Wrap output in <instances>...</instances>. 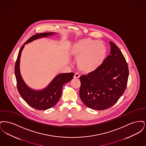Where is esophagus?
<instances>
[{"mask_svg": "<svg viewBox=\"0 0 146 146\" xmlns=\"http://www.w3.org/2000/svg\"><path fill=\"white\" fill-rule=\"evenodd\" d=\"M74 78H79V77H80V75H79V73H76L75 74H74Z\"/></svg>", "mask_w": 146, "mask_h": 146, "instance_id": "34e87169", "label": "esophagus"}]
</instances>
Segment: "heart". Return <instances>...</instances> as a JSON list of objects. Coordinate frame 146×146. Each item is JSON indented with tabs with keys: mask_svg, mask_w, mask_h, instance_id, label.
Wrapping results in <instances>:
<instances>
[{
	"mask_svg": "<svg viewBox=\"0 0 146 146\" xmlns=\"http://www.w3.org/2000/svg\"><path fill=\"white\" fill-rule=\"evenodd\" d=\"M106 52L103 42L90 38L78 40L71 48L72 54L77 58L78 67L85 72L97 70L104 62Z\"/></svg>",
	"mask_w": 146,
	"mask_h": 146,
	"instance_id": "b5f03b06",
	"label": "heart"
}]
</instances>
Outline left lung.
<instances>
[{
    "mask_svg": "<svg viewBox=\"0 0 146 146\" xmlns=\"http://www.w3.org/2000/svg\"><path fill=\"white\" fill-rule=\"evenodd\" d=\"M110 54L97 70L80 77L79 96L84 104L104 110L115 104L124 92L129 68L124 56L111 42Z\"/></svg>",
    "mask_w": 146,
    "mask_h": 146,
    "instance_id": "obj_1",
    "label": "left lung"
}]
</instances>
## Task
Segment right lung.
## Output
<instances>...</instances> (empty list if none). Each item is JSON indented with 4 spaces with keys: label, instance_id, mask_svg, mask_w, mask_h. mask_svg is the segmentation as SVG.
<instances>
[{
    "label": "right lung",
    "instance_id": "1",
    "mask_svg": "<svg viewBox=\"0 0 146 146\" xmlns=\"http://www.w3.org/2000/svg\"><path fill=\"white\" fill-rule=\"evenodd\" d=\"M56 34V33H42L33 35L21 48L15 63V74L17 82V87L22 98L27 104L38 110H46L54 106L62 95L63 86L73 79L74 73H61L52 79L49 85L42 90H35L29 88L25 83L21 76L20 63L21 52L25 45L35 40L46 38Z\"/></svg>",
    "mask_w": 146,
    "mask_h": 146
}]
</instances>
